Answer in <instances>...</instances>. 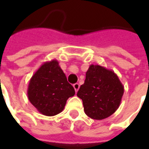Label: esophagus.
<instances>
[{
  "label": "esophagus",
  "instance_id": "esophagus-1",
  "mask_svg": "<svg viewBox=\"0 0 149 149\" xmlns=\"http://www.w3.org/2000/svg\"><path fill=\"white\" fill-rule=\"evenodd\" d=\"M73 88H74V89L76 92H77L78 89L80 88V84H78V83H76V84H73Z\"/></svg>",
  "mask_w": 149,
  "mask_h": 149
}]
</instances>
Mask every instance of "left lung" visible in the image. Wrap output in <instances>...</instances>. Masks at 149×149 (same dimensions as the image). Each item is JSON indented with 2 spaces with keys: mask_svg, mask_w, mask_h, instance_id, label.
<instances>
[{
  "mask_svg": "<svg viewBox=\"0 0 149 149\" xmlns=\"http://www.w3.org/2000/svg\"><path fill=\"white\" fill-rule=\"evenodd\" d=\"M124 86L114 72L99 65H91L77 92L85 114L94 120L112 115L120 104Z\"/></svg>",
  "mask_w": 149,
  "mask_h": 149,
  "instance_id": "left-lung-1",
  "label": "left lung"
}]
</instances>
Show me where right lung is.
<instances>
[{
    "label": "right lung",
    "mask_w": 149,
    "mask_h": 149,
    "mask_svg": "<svg viewBox=\"0 0 149 149\" xmlns=\"http://www.w3.org/2000/svg\"><path fill=\"white\" fill-rule=\"evenodd\" d=\"M28 98L41 114L52 116L61 112L69 97L75 95L73 87L56 60L45 62L31 77Z\"/></svg>",
    "instance_id": "1"
}]
</instances>
